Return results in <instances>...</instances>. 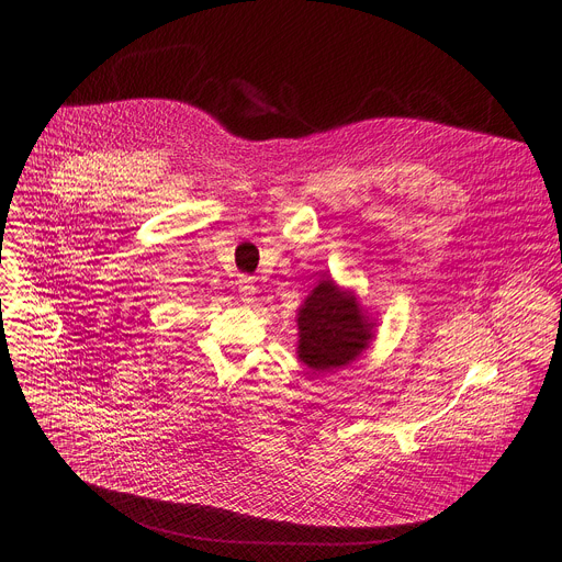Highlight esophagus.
I'll use <instances>...</instances> for the list:
<instances>
[{"instance_id": "34e87169", "label": "esophagus", "mask_w": 562, "mask_h": 562, "mask_svg": "<svg viewBox=\"0 0 562 562\" xmlns=\"http://www.w3.org/2000/svg\"><path fill=\"white\" fill-rule=\"evenodd\" d=\"M237 290H239V300H243L245 304L254 302L256 300V285H254V279L251 277H243L237 281Z\"/></svg>"}]
</instances>
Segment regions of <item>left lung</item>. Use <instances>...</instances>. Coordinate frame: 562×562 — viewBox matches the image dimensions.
<instances>
[{"instance_id": "obj_1", "label": "left lung", "mask_w": 562, "mask_h": 562, "mask_svg": "<svg viewBox=\"0 0 562 562\" xmlns=\"http://www.w3.org/2000/svg\"><path fill=\"white\" fill-rule=\"evenodd\" d=\"M300 359L313 370H331L359 357L370 340V323L350 292L323 281L306 297L300 317Z\"/></svg>"}]
</instances>
